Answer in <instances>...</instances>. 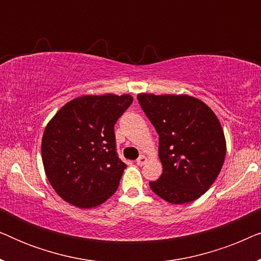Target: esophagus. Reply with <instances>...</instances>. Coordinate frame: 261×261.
<instances>
[{"label":"esophagus","mask_w":261,"mask_h":261,"mask_svg":"<svg viewBox=\"0 0 261 261\" xmlns=\"http://www.w3.org/2000/svg\"><path fill=\"white\" fill-rule=\"evenodd\" d=\"M146 162H147V159H146L145 155H140V156H139V158L137 159V164H138L139 166H142Z\"/></svg>","instance_id":"esophagus-1"}]
</instances>
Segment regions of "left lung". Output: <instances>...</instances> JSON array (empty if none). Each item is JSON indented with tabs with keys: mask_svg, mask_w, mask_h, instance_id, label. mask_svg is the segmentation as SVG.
Instances as JSON below:
<instances>
[{
	"mask_svg": "<svg viewBox=\"0 0 261 261\" xmlns=\"http://www.w3.org/2000/svg\"><path fill=\"white\" fill-rule=\"evenodd\" d=\"M159 135L163 173L149 181L166 202L183 204L202 196L219 176L226 156L220 121L199 99L187 95H138Z\"/></svg>",
	"mask_w": 261,
	"mask_h": 261,
	"instance_id": "obj_1",
	"label": "left lung"
}]
</instances>
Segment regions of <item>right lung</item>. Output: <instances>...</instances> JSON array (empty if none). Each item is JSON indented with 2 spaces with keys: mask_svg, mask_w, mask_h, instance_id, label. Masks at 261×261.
I'll return each instance as SVG.
<instances>
[{
  "mask_svg": "<svg viewBox=\"0 0 261 261\" xmlns=\"http://www.w3.org/2000/svg\"><path fill=\"white\" fill-rule=\"evenodd\" d=\"M129 95H87L66 103L49 121L41 142L46 176L64 201L92 208L116 191L126 164L114 126L129 108Z\"/></svg>",
  "mask_w": 261,
  "mask_h": 261,
  "instance_id": "right-lung-1",
  "label": "right lung"
}]
</instances>
